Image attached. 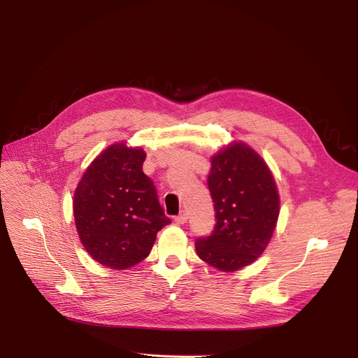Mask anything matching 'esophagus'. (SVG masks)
I'll return each mask as SVG.
<instances>
[{
  "mask_svg": "<svg viewBox=\"0 0 358 358\" xmlns=\"http://www.w3.org/2000/svg\"><path fill=\"white\" fill-rule=\"evenodd\" d=\"M187 219H189V213H187L185 210H182L180 215L176 216L174 220H176L178 224H184V223H187Z\"/></svg>",
  "mask_w": 358,
  "mask_h": 358,
  "instance_id": "esophagus-1",
  "label": "esophagus"
}]
</instances>
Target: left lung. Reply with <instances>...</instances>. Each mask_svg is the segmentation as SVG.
<instances>
[{"label": "left lung", "mask_w": 358, "mask_h": 358, "mask_svg": "<svg viewBox=\"0 0 358 358\" xmlns=\"http://www.w3.org/2000/svg\"><path fill=\"white\" fill-rule=\"evenodd\" d=\"M216 224L196 241L197 255L220 271L254 262L274 232L280 199L267 164L245 143H234L212 158L208 180Z\"/></svg>", "instance_id": "8db88e82"}]
</instances>
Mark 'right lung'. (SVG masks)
Returning <instances> with one entry per match:
<instances>
[{"label": "right lung", "instance_id": "1", "mask_svg": "<svg viewBox=\"0 0 358 358\" xmlns=\"http://www.w3.org/2000/svg\"><path fill=\"white\" fill-rule=\"evenodd\" d=\"M142 149L108 146L91 162L73 194V216L87 252L100 264L126 270L143 261L157 234L171 223L154 181L143 171Z\"/></svg>", "mask_w": 358, "mask_h": 358}]
</instances>
